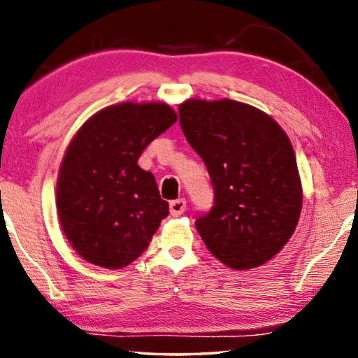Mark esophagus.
<instances>
[{"instance_id": "esophagus-1", "label": "esophagus", "mask_w": 358, "mask_h": 358, "mask_svg": "<svg viewBox=\"0 0 358 358\" xmlns=\"http://www.w3.org/2000/svg\"><path fill=\"white\" fill-rule=\"evenodd\" d=\"M169 212L173 217H179V215H182L185 212V200L184 199L173 200V202L169 203Z\"/></svg>"}]
</instances>
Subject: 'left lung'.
Returning a JSON list of instances; mask_svg holds the SVG:
<instances>
[{"label": "left lung", "mask_w": 358, "mask_h": 358, "mask_svg": "<svg viewBox=\"0 0 358 358\" xmlns=\"http://www.w3.org/2000/svg\"><path fill=\"white\" fill-rule=\"evenodd\" d=\"M179 122L213 184V207L195 222L205 246L234 271L271 261L303 205L290 138L266 112L231 99L184 101Z\"/></svg>", "instance_id": "left-lung-1"}]
</instances>
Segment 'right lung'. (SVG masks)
<instances>
[{
    "label": "right lung",
    "mask_w": 358,
    "mask_h": 358,
    "mask_svg": "<svg viewBox=\"0 0 358 358\" xmlns=\"http://www.w3.org/2000/svg\"><path fill=\"white\" fill-rule=\"evenodd\" d=\"M176 120L166 102H120L96 112L71 138L58 169L57 212L85 261L122 268L148 248L169 205L138 158Z\"/></svg>",
    "instance_id": "1"
}]
</instances>
